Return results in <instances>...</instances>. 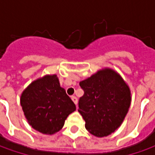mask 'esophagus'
I'll return each mask as SVG.
<instances>
[{
    "label": "esophagus",
    "mask_w": 155,
    "mask_h": 155,
    "mask_svg": "<svg viewBox=\"0 0 155 155\" xmlns=\"http://www.w3.org/2000/svg\"><path fill=\"white\" fill-rule=\"evenodd\" d=\"M71 99H72L73 103H74V104L77 105V104H78V98H77L76 97H71Z\"/></svg>",
    "instance_id": "obj_1"
}]
</instances>
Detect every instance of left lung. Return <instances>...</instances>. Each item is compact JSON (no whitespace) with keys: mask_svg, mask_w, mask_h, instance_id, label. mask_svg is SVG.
I'll use <instances>...</instances> for the list:
<instances>
[{"mask_svg":"<svg viewBox=\"0 0 155 155\" xmlns=\"http://www.w3.org/2000/svg\"><path fill=\"white\" fill-rule=\"evenodd\" d=\"M79 85L84 94L78 101V111L87 130L97 137L113 133L122 124L130 106L128 85L110 69L99 71Z\"/></svg>","mask_w":155,"mask_h":155,"instance_id":"1","label":"left lung"}]
</instances>
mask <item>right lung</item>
Instances as JSON below:
<instances>
[{
  "mask_svg": "<svg viewBox=\"0 0 155 155\" xmlns=\"http://www.w3.org/2000/svg\"><path fill=\"white\" fill-rule=\"evenodd\" d=\"M21 104L29 124L45 134L59 131L67 116L76 110L56 75L33 82L22 93Z\"/></svg>",
  "mask_w": 155,
  "mask_h": 155,
  "instance_id": "1",
  "label": "right lung"
}]
</instances>
